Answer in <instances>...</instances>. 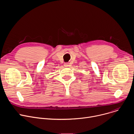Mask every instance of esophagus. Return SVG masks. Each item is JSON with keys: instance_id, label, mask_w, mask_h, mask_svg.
Wrapping results in <instances>:
<instances>
[{"instance_id": "esophagus-1", "label": "esophagus", "mask_w": 134, "mask_h": 134, "mask_svg": "<svg viewBox=\"0 0 134 134\" xmlns=\"http://www.w3.org/2000/svg\"><path fill=\"white\" fill-rule=\"evenodd\" d=\"M64 66L65 67H68V63H65L64 64Z\"/></svg>"}]
</instances>
